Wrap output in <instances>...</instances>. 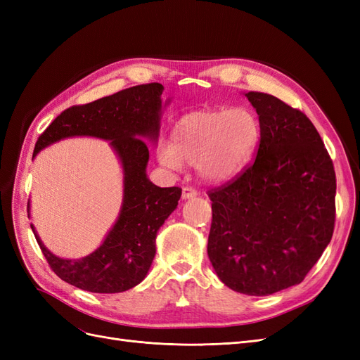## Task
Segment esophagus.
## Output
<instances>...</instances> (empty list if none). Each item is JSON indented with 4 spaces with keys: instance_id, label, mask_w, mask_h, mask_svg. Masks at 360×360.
Returning a JSON list of instances; mask_svg holds the SVG:
<instances>
[{
    "instance_id": "obj_1",
    "label": "esophagus",
    "mask_w": 360,
    "mask_h": 360,
    "mask_svg": "<svg viewBox=\"0 0 360 360\" xmlns=\"http://www.w3.org/2000/svg\"><path fill=\"white\" fill-rule=\"evenodd\" d=\"M197 195H198V191L192 188V186H184L183 191H181V198L183 200H191L193 197H197Z\"/></svg>"
}]
</instances>
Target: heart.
<instances>
[{"instance_id": "obj_1", "label": "heart", "mask_w": 360, "mask_h": 360, "mask_svg": "<svg viewBox=\"0 0 360 360\" xmlns=\"http://www.w3.org/2000/svg\"><path fill=\"white\" fill-rule=\"evenodd\" d=\"M259 136V120L249 108L191 112L174 126L171 146L160 150L159 159L172 169L195 165L202 180L224 183L248 165Z\"/></svg>"}]
</instances>
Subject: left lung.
Instances as JSON below:
<instances>
[{
  "label": "left lung",
  "mask_w": 360,
  "mask_h": 360,
  "mask_svg": "<svg viewBox=\"0 0 360 360\" xmlns=\"http://www.w3.org/2000/svg\"><path fill=\"white\" fill-rule=\"evenodd\" d=\"M261 124L255 160L209 191L207 254L226 287L269 296L297 285L329 245L336 177L311 120L278 97L249 91Z\"/></svg>",
  "instance_id": "left-lung-1"
}]
</instances>
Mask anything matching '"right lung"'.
I'll use <instances>...</instances> for the list:
<instances>
[{
  "mask_svg": "<svg viewBox=\"0 0 360 360\" xmlns=\"http://www.w3.org/2000/svg\"><path fill=\"white\" fill-rule=\"evenodd\" d=\"M163 85L143 84L63 111L46 127L34 147L40 150L70 136L111 141L123 165V205L118 219L94 252L81 259L53 255L31 230L56 275L68 284L91 292H122L143 281L156 254L159 228L176 210L181 189L159 188L146 174L148 147L143 138L159 135ZM30 212V202H28Z\"/></svg>",
  "mask_w": 360,
  "mask_h": 360,
  "instance_id": "add662e5",
  "label": "right lung"
}]
</instances>
